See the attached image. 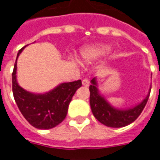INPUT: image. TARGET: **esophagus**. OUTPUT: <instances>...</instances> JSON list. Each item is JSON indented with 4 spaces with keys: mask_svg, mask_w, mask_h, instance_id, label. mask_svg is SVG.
<instances>
[{
    "mask_svg": "<svg viewBox=\"0 0 160 160\" xmlns=\"http://www.w3.org/2000/svg\"><path fill=\"white\" fill-rule=\"evenodd\" d=\"M82 85L85 86V87H88L90 85V80H88L87 78H85V79L82 80Z\"/></svg>",
    "mask_w": 160,
    "mask_h": 160,
    "instance_id": "1",
    "label": "esophagus"
}]
</instances>
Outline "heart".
<instances>
[{"label": "heart", "mask_w": 160, "mask_h": 160, "mask_svg": "<svg viewBox=\"0 0 160 160\" xmlns=\"http://www.w3.org/2000/svg\"><path fill=\"white\" fill-rule=\"evenodd\" d=\"M110 50V48L106 46H92L84 49L80 53V56L84 62H88L105 56Z\"/></svg>", "instance_id": "1"}]
</instances>
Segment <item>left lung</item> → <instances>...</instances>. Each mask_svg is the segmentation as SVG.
Returning <instances> with one entry per match:
<instances>
[{"mask_svg": "<svg viewBox=\"0 0 160 160\" xmlns=\"http://www.w3.org/2000/svg\"><path fill=\"white\" fill-rule=\"evenodd\" d=\"M90 90V105L92 114L98 122L107 127L122 128L132 123L141 115L148 103V94L141 104L128 110H118L108 104L106 100L101 96L97 88V81L93 78Z\"/></svg>", "mask_w": 160, "mask_h": 160, "instance_id": "obj_1", "label": "left lung"}]
</instances>
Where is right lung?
I'll return each instance as SVG.
<instances>
[{"instance_id":"1","label":"right lung","mask_w":160,"mask_h":160,"mask_svg":"<svg viewBox=\"0 0 160 160\" xmlns=\"http://www.w3.org/2000/svg\"><path fill=\"white\" fill-rule=\"evenodd\" d=\"M23 49L19 50L17 58ZM16 62L12 73V93L23 117L31 125L39 129H49L57 126L66 118L70 101L77 89L82 86L81 80L61 84L45 94L31 93L17 83Z\"/></svg>"}]
</instances>
